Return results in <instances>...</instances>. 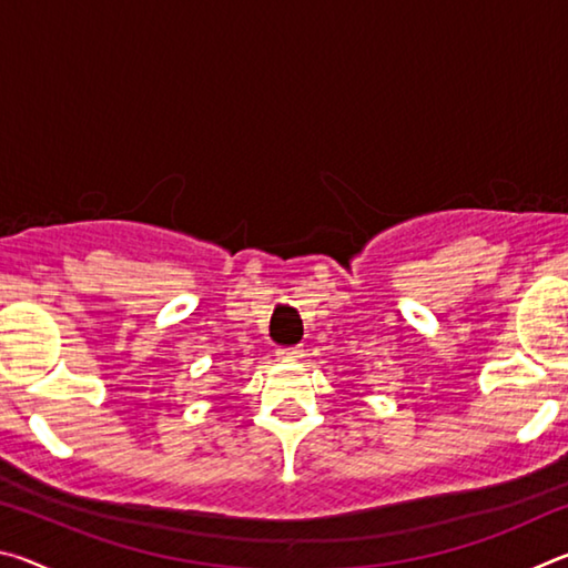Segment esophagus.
<instances>
[{"label": "esophagus", "mask_w": 568, "mask_h": 568, "mask_svg": "<svg viewBox=\"0 0 568 568\" xmlns=\"http://www.w3.org/2000/svg\"><path fill=\"white\" fill-rule=\"evenodd\" d=\"M301 355H303L301 345H285V348H277V358H283V361H295V358H301Z\"/></svg>", "instance_id": "esophagus-1"}]
</instances>
